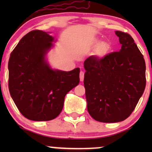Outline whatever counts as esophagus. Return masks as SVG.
<instances>
[{"mask_svg": "<svg viewBox=\"0 0 152 152\" xmlns=\"http://www.w3.org/2000/svg\"><path fill=\"white\" fill-rule=\"evenodd\" d=\"M83 78H84V73H83V71H81V72H80V81H83Z\"/></svg>", "mask_w": 152, "mask_h": 152, "instance_id": "obj_1", "label": "esophagus"}]
</instances>
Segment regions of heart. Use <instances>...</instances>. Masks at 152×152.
Returning a JSON list of instances; mask_svg holds the SVG:
<instances>
[{"mask_svg":"<svg viewBox=\"0 0 152 152\" xmlns=\"http://www.w3.org/2000/svg\"><path fill=\"white\" fill-rule=\"evenodd\" d=\"M92 46H95L93 51V55L96 59H103L109 55L111 52V45L108 41H102L99 38H94L91 41Z\"/></svg>","mask_w":152,"mask_h":152,"instance_id":"1","label":"heart"}]
</instances>
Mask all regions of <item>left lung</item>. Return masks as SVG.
I'll list each match as a JSON object with an SVG mask.
<instances>
[{
  "instance_id": "obj_1",
  "label": "left lung",
  "mask_w": 152,
  "mask_h": 152,
  "mask_svg": "<svg viewBox=\"0 0 152 152\" xmlns=\"http://www.w3.org/2000/svg\"><path fill=\"white\" fill-rule=\"evenodd\" d=\"M121 48L103 59L90 56L84 61L87 109L104 123L122 121L130 116L146 86L144 56L128 34L115 31Z\"/></svg>"
}]
</instances>
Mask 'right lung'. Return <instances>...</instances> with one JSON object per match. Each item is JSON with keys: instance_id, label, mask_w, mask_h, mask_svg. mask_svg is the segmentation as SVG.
I'll use <instances>...</instances> for the list:
<instances>
[{"instance_id": "1", "label": "right lung", "mask_w": 152, "mask_h": 152, "mask_svg": "<svg viewBox=\"0 0 152 152\" xmlns=\"http://www.w3.org/2000/svg\"><path fill=\"white\" fill-rule=\"evenodd\" d=\"M56 39L36 30L20 40L8 61V87L20 112L32 121H50L61 112L66 94L79 83L80 69H55L47 60Z\"/></svg>"}]
</instances>
